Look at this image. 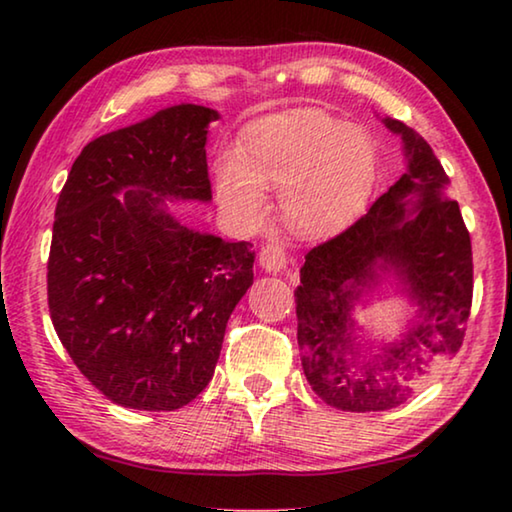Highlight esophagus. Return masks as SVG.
Instances as JSON below:
<instances>
[{"instance_id": "1", "label": "esophagus", "mask_w": 512, "mask_h": 512, "mask_svg": "<svg viewBox=\"0 0 512 512\" xmlns=\"http://www.w3.org/2000/svg\"><path fill=\"white\" fill-rule=\"evenodd\" d=\"M287 264H289V253L282 241H268V244H264L262 250H259V266H262L264 271L280 273L287 268Z\"/></svg>"}]
</instances>
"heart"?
<instances>
[{"label":"heart","instance_id":"heart-1","mask_svg":"<svg viewBox=\"0 0 512 512\" xmlns=\"http://www.w3.org/2000/svg\"><path fill=\"white\" fill-rule=\"evenodd\" d=\"M377 176L375 146L343 119L316 108L262 119L244 135L239 155L216 167L221 203L248 223L266 214L264 189H282V214L302 237L341 230Z\"/></svg>","mask_w":512,"mask_h":512}]
</instances>
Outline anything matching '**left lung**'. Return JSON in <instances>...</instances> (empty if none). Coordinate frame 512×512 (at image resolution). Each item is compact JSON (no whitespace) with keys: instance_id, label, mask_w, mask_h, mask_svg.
Segmentation results:
<instances>
[{"instance_id":"1","label":"left lung","mask_w":512,"mask_h":512,"mask_svg":"<svg viewBox=\"0 0 512 512\" xmlns=\"http://www.w3.org/2000/svg\"><path fill=\"white\" fill-rule=\"evenodd\" d=\"M384 124L402 135L406 173L348 230L309 250L296 289L309 386L329 406L352 413L395 409L409 400L461 350L472 307L470 232L458 203L445 196V171L413 128L397 119ZM377 270L401 277L419 305V320L402 340L366 358L349 311L378 279Z\"/></svg>"}]
</instances>
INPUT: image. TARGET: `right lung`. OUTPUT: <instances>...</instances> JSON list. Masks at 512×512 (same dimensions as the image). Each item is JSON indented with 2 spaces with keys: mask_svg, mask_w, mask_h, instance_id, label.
Instances as JSON below:
<instances>
[{
  "mask_svg": "<svg viewBox=\"0 0 512 512\" xmlns=\"http://www.w3.org/2000/svg\"><path fill=\"white\" fill-rule=\"evenodd\" d=\"M194 103L92 140L56 203L47 300L60 343L119 406L176 411L210 384L255 250L196 232L164 198L212 201L207 126ZM128 188L124 199L116 194Z\"/></svg>",
  "mask_w": 512,
  "mask_h": 512,
  "instance_id": "1",
  "label": "right lung"
}]
</instances>
